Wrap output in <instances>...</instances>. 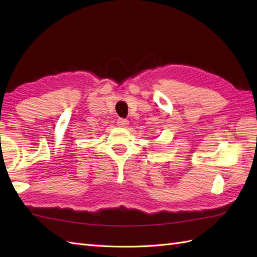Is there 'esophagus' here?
<instances>
[{
    "instance_id": "1",
    "label": "esophagus",
    "mask_w": 257,
    "mask_h": 257,
    "mask_svg": "<svg viewBox=\"0 0 257 257\" xmlns=\"http://www.w3.org/2000/svg\"><path fill=\"white\" fill-rule=\"evenodd\" d=\"M117 124L119 125V127H127V125L129 124V121L127 119H123V118H119L117 120Z\"/></svg>"
}]
</instances>
